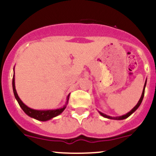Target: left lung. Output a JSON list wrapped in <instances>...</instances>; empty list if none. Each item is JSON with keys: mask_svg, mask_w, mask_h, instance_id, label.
Returning a JSON list of instances; mask_svg holds the SVG:
<instances>
[{"mask_svg": "<svg viewBox=\"0 0 156 156\" xmlns=\"http://www.w3.org/2000/svg\"><path fill=\"white\" fill-rule=\"evenodd\" d=\"M146 83H147V80L145 81V83H144V89H143V92H142V94H141V96L140 100H139V102H138V103L136 104V106L134 107V108H133V109H132V110L130 111V112H128V114H125V115L121 116V117H109V116H107L106 114H103V113H101V112H100V114H101V115L103 116V117H105V118H109V119H126V118H128V117H129L130 115H131V114H133V113L134 112H135V111L136 110V109H137L138 108H139V105H140V104L141 103V102H142L143 98H144V89H145Z\"/></svg>", "mask_w": 156, "mask_h": 156, "instance_id": "obj_1", "label": "left lung"}]
</instances>
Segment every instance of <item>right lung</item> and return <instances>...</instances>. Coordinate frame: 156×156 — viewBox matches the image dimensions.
I'll return each mask as SVG.
<instances>
[{"instance_id":"right-lung-1","label":"right lung","mask_w":156,"mask_h":156,"mask_svg":"<svg viewBox=\"0 0 156 156\" xmlns=\"http://www.w3.org/2000/svg\"><path fill=\"white\" fill-rule=\"evenodd\" d=\"M12 87H13V92L14 94H15V98L17 99V102H18L20 106L21 107V108L23 109V112H24L27 115H28L29 117L34 118V119H37L39 121H47L51 119V118L56 117V116L59 115V114L64 110V108H66V106H64V108H59V109H55V110H48V111H39V110H34V109H32L28 108V106H26L24 103L21 101V100L20 99V98L17 95V93L16 92L15 89V76H13V78H12ZM69 95H68L67 98H69ZM69 99V98H67ZM68 101V100H67Z\"/></svg>"}]
</instances>
